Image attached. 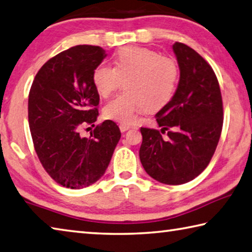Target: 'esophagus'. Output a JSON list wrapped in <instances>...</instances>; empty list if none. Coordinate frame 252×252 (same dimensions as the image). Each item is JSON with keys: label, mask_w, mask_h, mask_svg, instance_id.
Listing matches in <instances>:
<instances>
[{"label": "esophagus", "mask_w": 252, "mask_h": 252, "mask_svg": "<svg viewBox=\"0 0 252 252\" xmlns=\"http://www.w3.org/2000/svg\"><path fill=\"white\" fill-rule=\"evenodd\" d=\"M130 126H127V125H120V131L121 132H126V131H127L130 129Z\"/></svg>", "instance_id": "obj_1"}]
</instances>
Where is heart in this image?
Masks as SVG:
<instances>
[{"label":"heart","mask_w":252,"mask_h":252,"mask_svg":"<svg viewBox=\"0 0 252 252\" xmlns=\"http://www.w3.org/2000/svg\"><path fill=\"white\" fill-rule=\"evenodd\" d=\"M180 75L175 58L150 48L126 46L114 55L113 68L103 63L94 68L93 84L100 97L108 98L122 82L125 91L104 106L103 116L131 125L139 113L158 111L170 103Z\"/></svg>","instance_id":"obj_1"}]
</instances>
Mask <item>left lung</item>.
<instances>
[{
    "label": "left lung",
    "mask_w": 252,
    "mask_h": 252,
    "mask_svg": "<svg viewBox=\"0 0 252 252\" xmlns=\"http://www.w3.org/2000/svg\"><path fill=\"white\" fill-rule=\"evenodd\" d=\"M180 81L173 99L157 113L162 130L141 127L140 159L159 183L194 180L210 162L221 134L223 109L218 79L209 63L187 45H173ZM167 130L166 137L161 134Z\"/></svg>",
    "instance_id": "1"
}]
</instances>
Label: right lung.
Here are the masks:
<instances>
[{
  "mask_svg": "<svg viewBox=\"0 0 252 252\" xmlns=\"http://www.w3.org/2000/svg\"><path fill=\"white\" fill-rule=\"evenodd\" d=\"M104 49L78 45L57 54L36 74L29 94V125L44 170L59 185L79 189L101 177L121 132L111 120L95 126L90 138L80 136L99 114L93 71Z\"/></svg>",
  "mask_w": 252,
  "mask_h": 252,
  "instance_id": "obj_1",
  "label": "right lung"
}]
</instances>
